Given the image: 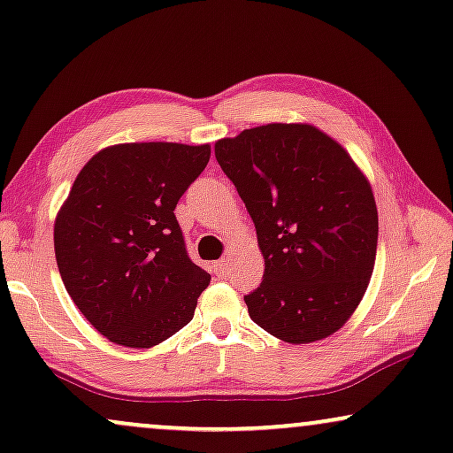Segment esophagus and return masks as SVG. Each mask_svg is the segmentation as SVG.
Here are the masks:
<instances>
[{
    "label": "esophagus",
    "mask_w": 453,
    "mask_h": 453,
    "mask_svg": "<svg viewBox=\"0 0 453 453\" xmlns=\"http://www.w3.org/2000/svg\"><path fill=\"white\" fill-rule=\"evenodd\" d=\"M212 272H215L217 276H226L227 272H230V265H227V259H219L212 264Z\"/></svg>",
    "instance_id": "obj_1"
}]
</instances>
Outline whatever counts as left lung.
Segmentation results:
<instances>
[{
	"instance_id": "1",
	"label": "left lung",
	"mask_w": 453,
	"mask_h": 453,
	"mask_svg": "<svg viewBox=\"0 0 453 453\" xmlns=\"http://www.w3.org/2000/svg\"><path fill=\"white\" fill-rule=\"evenodd\" d=\"M257 230L264 280L249 316L288 344L348 323L367 291L378 249L375 198L350 154L312 124H265L215 143Z\"/></svg>"
}]
</instances>
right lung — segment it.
I'll return each instance as SVG.
<instances>
[{
  "label": "right lung",
  "mask_w": 453,
  "mask_h": 453,
  "mask_svg": "<svg viewBox=\"0 0 453 453\" xmlns=\"http://www.w3.org/2000/svg\"><path fill=\"white\" fill-rule=\"evenodd\" d=\"M211 145H109L86 162L54 221L63 285L109 342L151 348L192 320L211 274L185 250L174 206Z\"/></svg>",
  "instance_id": "1"
}]
</instances>
